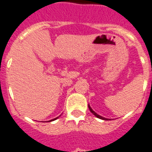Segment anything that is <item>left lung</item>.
Listing matches in <instances>:
<instances>
[{"instance_id": "left-lung-1", "label": "left lung", "mask_w": 152, "mask_h": 152, "mask_svg": "<svg viewBox=\"0 0 152 152\" xmlns=\"http://www.w3.org/2000/svg\"><path fill=\"white\" fill-rule=\"evenodd\" d=\"M88 108H89V110H90V112H91V113H92V114L94 115L95 116H96L97 118H99V119H101V120H108V119H106V118L102 117V116H100V115H98V114H96V112H95L94 111H93V110L91 109V107L89 106V104H88Z\"/></svg>"}]
</instances>
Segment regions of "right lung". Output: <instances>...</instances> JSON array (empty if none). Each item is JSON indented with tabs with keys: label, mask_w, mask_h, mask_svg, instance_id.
<instances>
[{
	"label": "right lung",
	"mask_w": 152,
	"mask_h": 152,
	"mask_svg": "<svg viewBox=\"0 0 152 152\" xmlns=\"http://www.w3.org/2000/svg\"><path fill=\"white\" fill-rule=\"evenodd\" d=\"M56 119H57V118H55V119H53V120H50V121H53V120H56Z\"/></svg>",
	"instance_id": "1"
}]
</instances>
